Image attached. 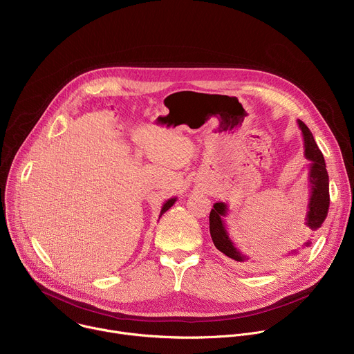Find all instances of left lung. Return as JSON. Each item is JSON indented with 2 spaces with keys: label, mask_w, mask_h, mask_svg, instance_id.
Returning a JSON list of instances; mask_svg holds the SVG:
<instances>
[{
  "label": "left lung",
  "mask_w": 354,
  "mask_h": 354,
  "mask_svg": "<svg viewBox=\"0 0 354 354\" xmlns=\"http://www.w3.org/2000/svg\"><path fill=\"white\" fill-rule=\"evenodd\" d=\"M298 126L302 131V138H304V156L310 164V203H308V212L306 217V225L307 230L311 231L313 234L321 228L322 223L325 221L329 210V176L326 171V164L324 160V156L321 153V149L318 148L313 133L310 129L306 126L304 122L298 120ZM228 214V206L223 201H218V203H214L212 212H210V235L214 242V246L223 252L224 255L228 258L236 261V262H248L249 257L235 246L232 239L230 238L224 217ZM311 241L308 239L302 248L310 246ZM294 254H297V250H294Z\"/></svg>",
  "instance_id": "obj_1"
}]
</instances>
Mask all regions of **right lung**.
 I'll use <instances>...</instances> for the list:
<instances>
[{
	"label": "right lung",
	"mask_w": 354,
	"mask_h": 354,
	"mask_svg": "<svg viewBox=\"0 0 354 354\" xmlns=\"http://www.w3.org/2000/svg\"><path fill=\"white\" fill-rule=\"evenodd\" d=\"M175 201H176V197H171V198H168L165 203L162 205V209H161V213H160V217L167 212V210H169L174 205H175Z\"/></svg>",
	"instance_id": "right-lung-1"
}]
</instances>
